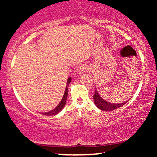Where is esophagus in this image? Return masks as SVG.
<instances>
[{
	"instance_id": "1",
	"label": "esophagus",
	"mask_w": 157,
	"mask_h": 157,
	"mask_svg": "<svg viewBox=\"0 0 157 157\" xmlns=\"http://www.w3.org/2000/svg\"><path fill=\"white\" fill-rule=\"evenodd\" d=\"M88 69H89V68H88L86 65L82 64V65H80V66L77 67V73L80 74V75H82L83 73L86 72V71H88Z\"/></svg>"
}]
</instances>
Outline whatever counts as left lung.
<instances>
[{
    "label": "left lung",
    "instance_id": "1",
    "mask_svg": "<svg viewBox=\"0 0 157 157\" xmlns=\"http://www.w3.org/2000/svg\"><path fill=\"white\" fill-rule=\"evenodd\" d=\"M128 101V100H127L126 102H121V103H117V104L107 102L100 97V94H98L97 90H95L94 95V104L96 105V106L99 109L102 110V111H113V110L117 109L120 107H121V106L125 105Z\"/></svg>",
    "mask_w": 157,
    "mask_h": 157
}]
</instances>
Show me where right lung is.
Wrapping results in <instances>:
<instances>
[{
    "mask_svg": "<svg viewBox=\"0 0 157 157\" xmlns=\"http://www.w3.org/2000/svg\"><path fill=\"white\" fill-rule=\"evenodd\" d=\"M71 77H68L67 80V83H66V90H65L64 95L63 97V99L61 100L60 102L58 104V105H57L55 109L52 110V111H48V112L42 113V114L46 115V116H53V115L57 114V113H58L59 112H60V111H62L63 109L64 108V106L66 105V100H67V97H68V86L70 82H71Z\"/></svg>",
    "mask_w": 157,
    "mask_h": 157,
    "instance_id": "1",
    "label": "right lung"
}]
</instances>
